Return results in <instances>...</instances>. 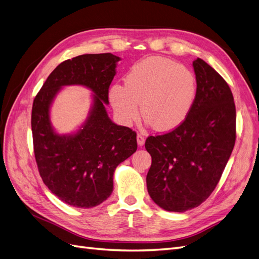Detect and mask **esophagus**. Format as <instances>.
<instances>
[{
  "instance_id": "obj_1",
  "label": "esophagus",
  "mask_w": 259,
  "mask_h": 259,
  "mask_svg": "<svg viewBox=\"0 0 259 259\" xmlns=\"http://www.w3.org/2000/svg\"><path fill=\"white\" fill-rule=\"evenodd\" d=\"M137 144L139 147H142L145 144V137L142 134L137 135Z\"/></svg>"
}]
</instances>
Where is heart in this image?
<instances>
[{
    "instance_id": "obj_1",
    "label": "heart",
    "mask_w": 259,
    "mask_h": 259,
    "mask_svg": "<svg viewBox=\"0 0 259 259\" xmlns=\"http://www.w3.org/2000/svg\"><path fill=\"white\" fill-rule=\"evenodd\" d=\"M197 97V79L189 68L165 57H148L132 66L125 85L113 84L109 93L113 110L124 124L140 114L159 132L179 127L190 114Z\"/></svg>"
}]
</instances>
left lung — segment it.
Segmentation results:
<instances>
[{
	"mask_svg": "<svg viewBox=\"0 0 259 259\" xmlns=\"http://www.w3.org/2000/svg\"><path fill=\"white\" fill-rule=\"evenodd\" d=\"M197 97L187 120L174 131L149 136L147 189L168 211L199 206L221 180L236 143V106L229 85L200 58L193 61Z\"/></svg>",
	"mask_w": 259,
	"mask_h": 259,
	"instance_id": "left-lung-1",
	"label": "left lung"
}]
</instances>
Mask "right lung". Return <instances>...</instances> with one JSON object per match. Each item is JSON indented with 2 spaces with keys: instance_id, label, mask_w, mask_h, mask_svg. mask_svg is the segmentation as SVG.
I'll use <instances>...</instances> for the list:
<instances>
[{
  "instance_id": "right-lung-1",
  "label": "right lung",
  "mask_w": 259,
  "mask_h": 259,
  "mask_svg": "<svg viewBox=\"0 0 259 259\" xmlns=\"http://www.w3.org/2000/svg\"><path fill=\"white\" fill-rule=\"evenodd\" d=\"M119 60L105 53L62 61L33 100L31 128L38 173L46 187L71 206L89 208L107 200L113 190L114 169L137 150L136 132L114 124L105 109ZM74 83L94 92V105L83 129L61 137L50 125L49 106L62 85Z\"/></svg>"
}]
</instances>
